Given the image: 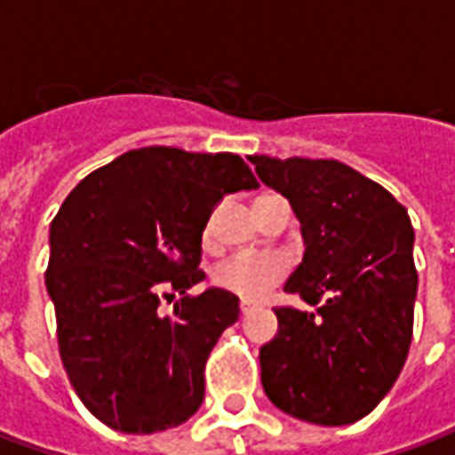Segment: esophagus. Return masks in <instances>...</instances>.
<instances>
[{"label":"esophagus","instance_id":"1","mask_svg":"<svg viewBox=\"0 0 455 455\" xmlns=\"http://www.w3.org/2000/svg\"><path fill=\"white\" fill-rule=\"evenodd\" d=\"M253 309H258V302H253V299H241V315H251Z\"/></svg>","mask_w":455,"mask_h":455}]
</instances>
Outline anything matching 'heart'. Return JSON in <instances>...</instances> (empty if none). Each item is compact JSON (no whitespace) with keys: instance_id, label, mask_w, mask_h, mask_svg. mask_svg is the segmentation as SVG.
Returning <instances> with one entry per match:
<instances>
[{"instance_id":"1","label":"heart","mask_w":455,"mask_h":455,"mask_svg":"<svg viewBox=\"0 0 455 455\" xmlns=\"http://www.w3.org/2000/svg\"><path fill=\"white\" fill-rule=\"evenodd\" d=\"M263 199V197H260ZM214 238V217L207 219L202 241L204 246ZM287 275V260L280 256H234L219 263L212 273L214 285L243 299H263Z\"/></svg>"}]
</instances>
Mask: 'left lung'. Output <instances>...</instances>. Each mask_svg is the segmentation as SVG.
<instances>
[{"label":"left lung","mask_w":455,"mask_h":455,"mask_svg":"<svg viewBox=\"0 0 455 455\" xmlns=\"http://www.w3.org/2000/svg\"><path fill=\"white\" fill-rule=\"evenodd\" d=\"M248 160L299 219L305 256L285 290L316 305L275 309L277 334L260 348L263 390L297 419L353 424L390 392L410 353L417 299L410 214L339 160Z\"/></svg>","instance_id":"left-lung-1"}]
</instances>
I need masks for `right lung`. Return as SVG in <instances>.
<instances>
[{"label":"right lung","instance_id":"right-lung-1","mask_svg":"<svg viewBox=\"0 0 455 455\" xmlns=\"http://www.w3.org/2000/svg\"><path fill=\"white\" fill-rule=\"evenodd\" d=\"M236 153L129 150L65 197L51 224L45 287L77 397L114 431L156 434L204 400V365L238 297L207 287L202 231L224 195L256 189ZM183 299L172 315L159 297Z\"/></svg>","mask_w":455,"mask_h":455}]
</instances>
